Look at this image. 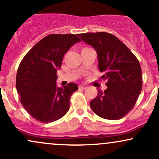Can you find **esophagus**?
<instances>
[{"mask_svg": "<svg viewBox=\"0 0 159 159\" xmlns=\"http://www.w3.org/2000/svg\"><path fill=\"white\" fill-rule=\"evenodd\" d=\"M78 88L79 89H86L87 88V86H85L84 84H80L78 86Z\"/></svg>", "mask_w": 159, "mask_h": 159, "instance_id": "obj_1", "label": "esophagus"}]
</instances>
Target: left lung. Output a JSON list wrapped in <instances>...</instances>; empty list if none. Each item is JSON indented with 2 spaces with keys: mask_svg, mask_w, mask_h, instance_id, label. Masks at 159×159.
<instances>
[{
  "mask_svg": "<svg viewBox=\"0 0 159 159\" xmlns=\"http://www.w3.org/2000/svg\"><path fill=\"white\" fill-rule=\"evenodd\" d=\"M96 51L98 69L107 88L90 105L93 111L107 120H120L134 107L142 89L141 68L138 60L117 37L106 32L78 34Z\"/></svg>",
  "mask_w": 159,
  "mask_h": 159,
  "instance_id": "1",
  "label": "left lung"
}]
</instances>
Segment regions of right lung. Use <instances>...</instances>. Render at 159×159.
<instances>
[{
  "label": "right lung",
  "instance_id": "obj_1",
  "mask_svg": "<svg viewBox=\"0 0 159 159\" xmlns=\"http://www.w3.org/2000/svg\"><path fill=\"white\" fill-rule=\"evenodd\" d=\"M75 34H50L38 42L20 63L16 89L24 108L33 118L44 123L61 119L68 112L71 96L78 85L57 86V71L63 56L75 43Z\"/></svg>",
  "mask_w": 159,
  "mask_h": 159
}]
</instances>
